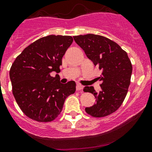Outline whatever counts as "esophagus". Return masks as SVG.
Segmentation results:
<instances>
[{"instance_id": "obj_1", "label": "esophagus", "mask_w": 152, "mask_h": 152, "mask_svg": "<svg viewBox=\"0 0 152 152\" xmlns=\"http://www.w3.org/2000/svg\"><path fill=\"white\" fill-rule=\"evenodd\" d=\"M83 86H81V85H80V84L77 85V86H76V90H77V91H83Z\"/></svg>"}]
</instances>
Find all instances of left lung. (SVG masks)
Here are the masks:
<instances>
[{
	"instance_id": "8db88e82",
	"label": "left lung",
	"mask_w": 152,
	"mask_h": 152,
	"mask_svg": "<svg viewBox=\"0 0 152 152\" xmlns=\"http://www.w3.org/2000/svg\"><path fill=\"white\" fill-rule=\"evenodd\" d=\"M86 56L102 70L97 80L102 81V91L97 93L94 87L86 86L84 92L94 94L96 104L86 107V112L94 117H103L116 112L128 93L133 67L128 54L110 39L102 35L87 34L74 36Z\"/></svg>"
}]
</instances>
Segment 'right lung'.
I'll list each match as a JSON object with an SVG mask.
<instances>
[{
    "label": "right lung",
    "mask_w": 152,
    "mask_h": 152,
    "mask_svg": "<svg viewBox=\"0 0 152 152\" xmlns=\"http://www.w3.org/2000/svg\"><path fill=\"white\" fill-rule=\"evenodd\" d=\"M73 42L71 36L48 35L25 48L11 65L12 93L19 108L29 118L51 122L62 110L65 99L75 92V81L61 84L58 75L62 57Z\"/></svg>",
    "instance_id": "add662e5"
}]
</instances>
